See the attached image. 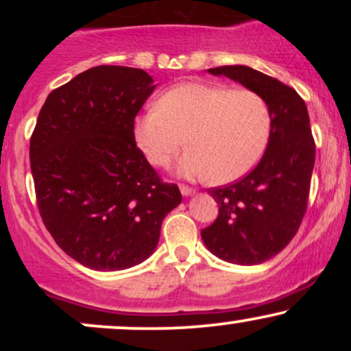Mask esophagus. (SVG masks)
<instances>
[{"mask_svg":"<svg viewBox=\"0 0 351 351\" xmlns=\"http://www.w3.org/2000/svg\"><path fill=\"white\" fill-rule=\"evenodd\" d=\"M180 191H181V195L183 196H191V195H195V189L193 188H188V186H180Z\"/></svg>","mask_w":351,"mask_h":351,"instance_id":"obj_1","label":"esophagus"}]
</instances>
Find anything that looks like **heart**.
<instances>
[{
  "label": "heart",
  "mask_w": 351,
  "mask_h": 351,
  "mask_svg": "<svg viewBox=\"0 0 351 351\" xmlns=\"http://www.w3.org/2000/svg\"><path fill=\"white\" fill-rule=\"evenodd\" d=\"M272 130L261 94L221 84L184 82L134 120V140L153 167L165 168L184 143L178 163L184 178L231 183L256 167Z\"/></svg>",
  "instance_id": "b5f03b06"
}]
</instances>
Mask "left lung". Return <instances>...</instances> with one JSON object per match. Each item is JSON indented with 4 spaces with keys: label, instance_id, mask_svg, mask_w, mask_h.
Returning <instances> with one entry per match:
<instances>
[{
    "label": "left lung",
    "instance_id": "8db88e82",
    "mask_svg": "<svg viewBox=\"0 0 351 351\" xmlns=\"http://www.w3.org/2000/svg\"><path fill=\"white\" fill-rule=\"evenodd\" d=\"M208 72L263 95L271 108L272 130L251 173L228 186L209 189L219 215L201 237L208 251L226 263H265L291 243L307 209L315 163L307 106L292 87L247 66Z\"/></svg>",
    "mask_w": 351,
    "mask_h": 351
}]
</instances>
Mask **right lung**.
<instances>
[{
	"label": "right lung",
	"instance_id": "obj_1",
	"mask_svg": "<svg viewBox=\"0 0 351 351\" xmlns=\"http://www.w3.org/2000/svg\"><path fill=\"white\" fill-rule=\"evenodd\" d=\"M142 69L97 66L52 90L31 136L36 198L67 256L100 272L155 252L165 216L181 203L134 140V120L155 90Z\"/></svg>",
	"mask_w": 351,
	"mask_h": 351
}]
</instances>
